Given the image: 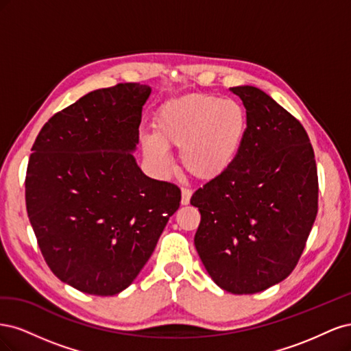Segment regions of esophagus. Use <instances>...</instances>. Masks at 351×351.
<instances>
[{
  "mask_svg": "<svg viewBox=\"0 0 351 351\" xmlns=\"http://www.w3.org/2000/svg\"><path fill=\"white\" fill-rule=\"evenodd\" d=\"M190 197H192V190L182 189V205H189Z\"/></svg>",
  "mask_w": 351,
  "mask_h": 351,
  "instance_id": "obj_1",
  "label": "esophagus"
}]
</instances>
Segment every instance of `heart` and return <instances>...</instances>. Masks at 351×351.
Here are the masks:
<instances>
[{"mask_svg":"<svg viewBox=\"0 0 351 351\" xmlns=\"http://www.w3.org/2000/svg\"><path fill=\"white\" fill-rule=\"evenodd\" d=\"M154 134L142 137L143 154L155 171L173 169L168 147H178L186 171L214 180L234 162L246 133V112L234 99L190 93L165 104L154 121Z\"/></svg>","mask_w":351,"mask_h":351,"instance_id":"b5f03b06","label":"heart"}]
</instances>
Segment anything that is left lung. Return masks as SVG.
<instances>
[{
    "label": "left lung",
    "instance_id": "left-lung-1",
    "mask_svg": "<svg viewBox=\"0 0 351 351\" xmlns=\"http://www.w3.org/2000/svg\"><path fill=\"white\" fill-rule=\"evenodd\" d=\"M246 133L234 162L193 193L199 258L214 282L254 294L285 280L317 214V171L303 125L254 86H236Z\"/></svg>",
    "mask_w": 351,
    "mask_h": 351
}]
</instances>
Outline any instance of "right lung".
<instances>
[{
    "label": "right lung",
    "mask_w": 351,
    "mask_h": 351,
    "mask_svg": "<svg viewBox=\"0 0 351 351\" xmlns=\"http://www.w3.org/2000/svg\"><path fill=\"white\" fill-rule=\"evenodd\" d=\"M151 92L141 83L89 92L32 146L27 217L51 271L79 291L125 290L180 206V189L143 174L133 156Z\"/></svg>",
    "instance_id": "obj_1"
}]
</instances>
